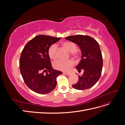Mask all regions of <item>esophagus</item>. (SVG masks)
Wrapping results in <instances>:
<instances>
[{"label": "esophagus", "mask_w": 125, "mask_h": 125, "mask_svg": "<svg viewBox=\"0 0 125 125\" xmlns=\"http://www.w3.org/2000/svg\"><path fill=\"white\" fill-rule=\"evenodd\" d=\"M63 73L66 75H69L70 74V73H68V72H64Z\"/></svg>", "instance_id": "34e87169"}]
</instances>
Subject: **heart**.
<instances>
[{
    "label": "heart",
    "instance_id": "1",
    "mask_svg": "<svg viewBox=\"0 0 125 125\" xmlns=\"http://www.w3.org/2000/svg\"><path fill=\"white\" fill-rule=\"evenodd\" d=\"M62 46L67 49L70 52V54L74 57L78 56V52H77V46L76 44L73 42L70 41L63 42L62 43ZM48 54L50 57L56 60L58 57V46L55 44L51 45L49 47L48 50ZM74 65V62L73 60L68 59L66 60H58L53 63V67L54 68L63 71H68Z\"/></svg>",
    "mask_w": 125,
    "mask_h": 125
}]
</instances>
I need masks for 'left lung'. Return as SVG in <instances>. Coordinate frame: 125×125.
Instances as JSON below:
<instances>
[{"label": "left lung", "instance_id": "8db88e82", "mask_svg": "<svg viewBox=\"0 0 125 125\" xmlns=\"http://www.w3.org/2000/svg\"><path fill=\"white\" fill-rule=\"evenodd\" d=\"M66 39L77 44L82 53L81 59L75 68L79 72L83 70L84 73L79 76L78 82L73 86L79 90L91 88L100 79L103 67V58L99 43L87 35H73L66 37Z\"/></svg>", "mask_w": 125, "mask_h": 125}]
</instances>
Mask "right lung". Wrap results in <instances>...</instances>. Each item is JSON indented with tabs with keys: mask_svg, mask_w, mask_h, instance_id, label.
<instances>
[{
	"mask_svg": "<svg viewBox=\"0 0 125 125\" xmlns=\"http://www.w3.org/2000/svg\"><path fill=\"white\" fill-rule=\"evenodd\" d=\"M60 39L37 35L28 42L22 50L19 61L20 72L25 83L34 92L47 94L55 88L57 77L62 73L52 68L48 50Z\"/></svg>",
	"mask_w": 125,
	"mask_h": 125,
	"instance_id": "1",
	"label": "right lung"
}]
</instances>
